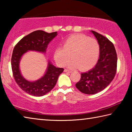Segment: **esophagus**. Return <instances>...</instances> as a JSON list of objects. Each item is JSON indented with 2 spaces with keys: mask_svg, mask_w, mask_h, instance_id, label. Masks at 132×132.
<instances>
[{
  "mask_svg": "<svg viewBox=\"0 0 132 132\" xmlns=\"http://www.w3.org/2000/svg\"><path fill=\"white\" fill-rule=\"evenodd\" d=\"M64 72H67V73H71L72 72V71H70V70H64Z\"/></svg>",
  "mask_w": 132,
  "mask_h": 132,
  "instance_id": "1",
  "label": "esophagus"
}]
</instances>
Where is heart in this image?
I'll return each mask as SVG.
<instances>
[{
	"label": "heart",
	"mask_w": 132,
	"mask_h": 132,
	"mask_svg": "<svg viewBox=\"0 0 132 132\" xmlns=\"http://www.w3.org/2000/svg\"><path fill=\"white\" fill-rule=\"evenodd\" d=\"M99 55L100 45L96 39L76 34L67 38L62 47L55 49L54 59L59 66H64L71 57L73 61L67 64L68 67L86 71L95 65Z\"/></svg>",
	"instance_id": "1"
}]
</instances>
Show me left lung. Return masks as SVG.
<instances>
[{
	"label": "left lung",
	"mask_w": 132,
	"mask_h": 132,
	"mask_svg": "<svg viewBox=\"0 0 132 132\" xmlns=\"http://www.w3.org/2000/svg\"><path fill=\"white\" fill-rule=\"evenodd\" d=\"M100 45V55L94 68L81 73V78L75 85L82 93L96 94L102 91L114 79L117 71V55L113 43L102 35L90 31Z\"/></svg>",
	"instance_id": "left-lung-1"
}]
</instances>
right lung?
<instances>
[{
    "instance_id": "right-lung-1",
    "label": "right lung",
    "mask_w": 132,
    "mask_h": 132,
    "mask_svg": "<svg viewBox=\"0 0 132 132\" xmlns=\"http://www.w3.org/2000/svg\"><path fill=\"white\" fill-rule=\"evenodd\" d=\"M57 35V32L47 33L38 30L21 39L14 48L11 61L13 77L20 88L30 95L43 96L52 90L64 69L56 67L50 60H47V67L43 75L38 79L31 81L22 75L20 68L21 60L29 51L46 53L48 44Z\"/></svg>"
}]
</instances>
